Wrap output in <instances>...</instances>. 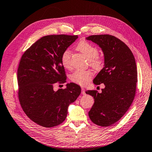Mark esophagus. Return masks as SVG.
I'll return each mask as SVG.
<instances>
[{"label":"esophagus","instance_id":"esophagus-1","mask_svg":"<svg viewBox=\"0 0 152 152\" xmlns=\"http://www.w3.org/2000/svg\"><path fill=\"white\" fill-rule=\"evenodd\" d=\"M81 90H82V94L85 95V94H86V90H85V88H82Z\"/></svg>","mask_w":152,"mask_h":152}]
</instances>
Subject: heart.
<instances>
[{"label":"heart","mask_w":152,"mask_h":152,"mask_svg":"<svg viewBox=\"0 0 152 152\" xmlns=\"http://www.w3.org/2000/svg\"><path fill=\"white\" fill-rule=\"evenodd\" d=\"M76 49L81 52L89 61L90 65L94 69L98 70L102 66L103 61L98 56V49L96 47L87 41H82L78 44ZM61 62L65 68L70 69L72 67L71 63V53L69 50H65L61 55ZM93 76V74L89 70H77L71 76V80L79 85L87 84Z\"/></svg>","instance_id":"obj_1"}]
</instances>
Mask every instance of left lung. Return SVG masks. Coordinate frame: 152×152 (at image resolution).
Here are the masks:
<instances>
[{"instance_id":"left-lung-1","label":"left lung","mask_w":152,"mask_h":152,"mask_svg":"<svg viewBox=\"0 0 152 152\" xmlns=\"http://www.w3.org/2000/svg\"><path fill=\"white\" fill-rule=\"evenodd\" d=\"M102 49L104 67L94 79L96 85L103 83L102 93L88 90L94 104L89 117L94 124L109 126L121 119L131 105L136 94L137 68L129 47L111 35H95L86 37Z\"/></svg>"}]
</instances>
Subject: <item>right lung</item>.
I'll use <instances>...</instances> for the list:
<instances>
[{"label":"right lung","instance_id":"right-lung-1","mask_svg":"<svg viewBox=\"0 0 152 152\" xmlns=\"http://www.w3.org/2000/svg\"><path fill=\"white\" fill-rule=\"evenodd\" d=\"M78 35H50L34 43L23 53L18 69V97L27 116L39 125H59L66 118L68 108L81 93L74 83L66 88L53 90L56 82H66L61 55Z\"/></svg>","mask_w":152,"mask_h":152}]
</instances>
